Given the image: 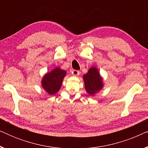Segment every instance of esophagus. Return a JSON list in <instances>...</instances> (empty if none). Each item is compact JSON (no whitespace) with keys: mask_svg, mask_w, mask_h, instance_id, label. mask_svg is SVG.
<instances>
[{"mask_svg":"<svg viewBox=\"0 0 148 148\" xmlns=\"http://www.w3.org/2000/svg\"><path fill=\"white\" fill-rule=\"evenodd\" d=\"M71 73L73 76H78L79 75V71L77 70H73L71 71Z\"/></svg>","mask_w":148,"mask_h":148,"instance_id":"34e87169","label":"esophagus"}]
</instances>
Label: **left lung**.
I'll return each mask as SVG.
<instances>
[{
    "label": "left lung",
    "mask_w": 148,
    "mask_h": 148,
    "mask_svg": "<svg viewBox=\"0 0 148 148\" xmlns=\"http://www.w3.org/2000/svg\"><path fill=\"white\" fill-rule=\"evenodd\" d=\"M86 92L90 96H94L97 93L102 90L104 87L103 77L96 66L90 68L88 73L83 75Z\"/></svg>",
    "instance_id": "obj_1"
}]
</instances>
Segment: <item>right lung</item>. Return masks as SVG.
<instances>
[{
    "label": "right lung",
    "mask_w": 148,
    "mask_h": 148,
    "mask_svg": "<svg viewBox=\"0 0 148 148\" xmlns=\"http://www.w3.org/2000/svg\"><path fill=\"white\" fill-rule=\"evenodd\" d=\"M66 75V71L56 66L43 76L41 80L42 88L49 95L56 94L61 88Z\"/></svg>",
    "instance_id": "right-lung-1"
}]
</instances>
